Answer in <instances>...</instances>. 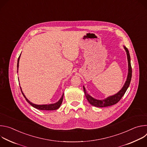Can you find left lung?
<instances>
[{
  "label": "left lung",
  "mask_w": 147,
  "mask_h": 147,
  "mask_svg": "<svg viewBox=\"0 0 147 147\" xmlns=\"http://www.w3.org/2000/svg\"><path fill=\"white\" fill-rule=\"evenodd\" d=\"M124 48L125 49V51H126V52H127L128 64H129V73H128L127 78V81H125L122 89L117 94H116L113 96H111L104 100H97V99H95L92 98L90 95H89L87 93L85 88L83 87V89H84V91L85 95H86L88 101L90 102V103H91L92 105L96 107H99V108L112 106V105H113L117 103L121 99V98L124 95L125 91H127L128 87H129L130 81L131 80V76H132V69H131V63H130V53L128 51V49L125 47H124Z\"/></svg>",
  "instance_id": "obj_1"
}]
</instances>
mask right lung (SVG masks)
<instances>
[{
	"instance_id": "right-lung-1",
	"label": "right lung",
	"mask_w": 147,
	"mask_h": 147,
	"mask_svg": "<svg viewBox=\"0 0 147 147\" xmlns=\"http://www.w3.org/2000/svg\"><path fill=\"white\" fill-rule=\"evenodd\" d=\"M20 56L18 57V60H17V67H18V62H19V59H20ZM20 89H21V91H22V92L24 96V97L25 98V99H26V100L31 105V106H32L33 107L35 108L36 109H39V110H44V111H53V110H56V109H57L61 105V104L62 103V101H63V95L64 94H63V95L61 96V98L60 99V100L55 103H53V104H50V105H35V104H34L32 103H31L30 101H29L27 98L25 96L24 94H23V92H22V88H21L20 87Z\"/></svg>"
}]
</instances>
